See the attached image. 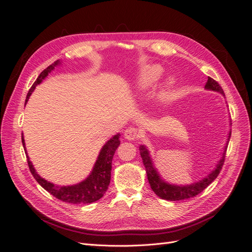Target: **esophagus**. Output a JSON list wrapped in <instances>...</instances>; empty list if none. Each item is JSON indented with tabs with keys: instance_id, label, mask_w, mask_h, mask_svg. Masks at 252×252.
<instances>
[{
	"instance_id": "esophagus-1",
	"label": "esophagus",
	"mask_w": 252,
	"mask_h": 252,
	"mask_svg": "<svg viewBox=\"0 0 252 252\" xmlns=\"http://www.w3.org/2000/svg\"><path fill=\"white\" fill-rule=\"evenodd\" d=\"M124 136H125V139H127L128 141L136 140V139H138V136H139L138 129L134 128V127H128L124 132Z\"/></svg>"
}]
</instances>
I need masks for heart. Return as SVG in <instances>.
Here are the masks:
<instances>
[{"mask_svg":"<svg viewBox=\"0 0 252 252\" xmlns=\"http://www.w3.org/2000/svg\"><path fill=\"white\" fill-rule=\"evenodd\" d=\"M163 73V67L158 64L144 66L134 82V89L136 91H139V93H143V91L150 89L159 79H161ZM174 84L175 81L173 78L167 79L166 82L164 83L161 94H159V98L164 100V98L169 94L171 88L174 86Z\"/></svg>","mask_w":252,"mask_h":252,"instance_id":"obj_1","label":"heart"}]
</instances>
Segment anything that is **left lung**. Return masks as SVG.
Listing matches in <instances>:
<instances>
[{
    "label": "left lung",
    "mask_w": 252,
    "mask_h": 252,
    "mask_svg": "<svg viewBox=\"0 0 252 252\" xmlns=\"http://www.w3.org/2000/svg\"><path fill=\"white\" fill-rule=\"evenodd\" d=\"M205 89L210 90V91H216V93H219L223 96H225L222 87L219 85L218 82H216L211 78H208L207 83H206L205 85ZM230 135H231V130H229V132H228L227 141L223 148V152L222 155H220V158L218 161L217 165L215 166V168H213L207 175H206V177H204L200 181H196L188 185H175V184H170V183L166 182L161 177V174L158 173V169L156 168L148 148L145 146V145H140L139 149H140L141 158L143 159V164L145 166V170H146L147 179L152 191H154L158 197H161V199L167 200V201H182V200L190 199V197H193L199 193H201L206 187L209 186L211 183L218 178L220 169H222L225 155H226L227 145L229 143Z\"/></svg>",
    "instance_id": "1"
}]
</instances>
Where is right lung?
<instances>
[{
    "label": "right lung",
    "mask_w": 252,
    "mask_h": 252,
    "mask_svg": "<svg viewBox=\"0 0 252 252\" xmlns=\"http://www.w3.org/2000/svg\"><path fill=\"white\" fill-rule=\"evenodd\" d=\"M61 64H62V61L58 60L40 73L36 81L33 83V85L28 91L25 105L28 102L30 95H32V94L33 93V90L35 89V86L41 84L43 80L46 79L47 75L55 69L56 67L60 66ZM120 135H121L120 133L114 134L112 138H110L104 144V146L101 148L100 152H98V156L93 167V170L90 171L89 175L85 180H83L82 182L78 183V184L61 186V185L53 184V183L45 180L36 172L32 161H30L29 157L27 156L29 169L32 171L33 178L36 180V182L39 183L45 190H47L50 194L56 196L57 199L61 201L70 203V204H90V203L96 202L97 200L101 199L108 189L110 179H111L112 158L114 156V152H116L117 148L119 147V145L121 144ZM22 143H23V146H24L25 152L27 154L24 135L23 134H22Z\"/></svg>",
    "instance_id": "obj_1"
}]
</instances>
